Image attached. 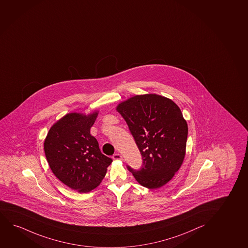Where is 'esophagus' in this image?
Returning <instances> with one entry per match:
<instances>
[{
	"label": "esophagus",
	"instance_id": "obj_1",
	"mask_svg": "<svg viewBox=\"0 0 248 248\" xmlns=\"http://www.w3.org/2000/svg\"><path fill=\"white\" fill-rule=\"evenodd\" d=\"M112 158L115 160H123V156L119 154H115L113 155Z\"/></svg>",
	"mask_w": 248,
	"mask_h": 248
}]
</instances>
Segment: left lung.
<instances>
[{"mask_svg": "<svg viewBox=\"0 0 248 248\" xmlns=\"http://www.w3.org/2000/svg\"><path fill=\"white\" fill-rule=\"evenodd\" d=\"M122 115L138 145L142 166H127L136 180L148 188L172 179L185 158L188 125L172 100L156 94H140L120 103Z\"/></svg>", "mask_w": 248, "mask_h": 248, "instance_id": "obj_1", "label": "left lung"}]
</instances>
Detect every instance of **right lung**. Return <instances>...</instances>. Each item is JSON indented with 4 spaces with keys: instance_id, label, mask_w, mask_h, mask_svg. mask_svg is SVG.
Wrapping results in <instances>:
<instances>
[{
    "instance_id": "add662e5",
    "label": "right lung",
    "mask_w": 248,
    "mask_h": 248,
    "mask_svg": "<svg viewBox=\"0 0 248 248\" xmlns=\"http://www.w3.org/2000/svg\"><path fill=\"white\" fill-rule=\"evenodd\" d=\"M98 111L88 116L69 113L54 123L44 141V152L53 174L79 193H88L102 181L112 159L101 154L91 127Z\"/></svg>"
}]
</instances>
